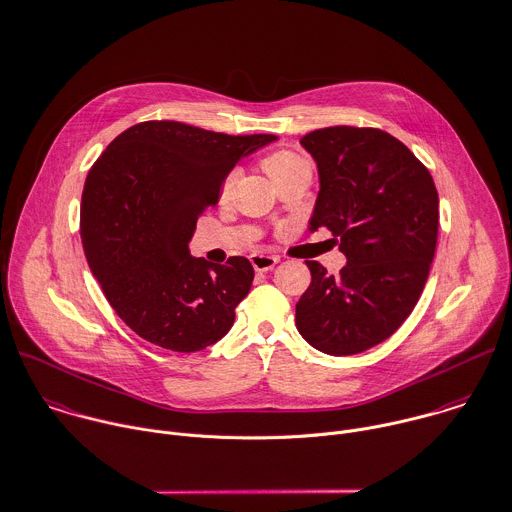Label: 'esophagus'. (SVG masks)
Segmentation results:
<instances>
[{
	"label": "esophagus",
	"instance_id": "esophagus-1",
	"mask_svg": "<svg viewBox=\"0 0 512 512\" xmlns=\"http://www.w3.org/2000/svg\"><path fill=\"white\" fill-rule=\"evenodd\" d=\"M277 263H279V257H275V255H259V253L251 255V265L255 267V271H269Z\"/></svg>",
	"mask_w": 512,
	"mask_h": 512
}]
</instances>
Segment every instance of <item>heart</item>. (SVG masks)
Returning <instances> with one entry per match:
<instances>
[{
    "instance_id": "obj_1",
    "label": "heart",
    "mask_w": 512,
    "mask_h": 512,
    "mask_svg": "<svg viewBox=\"0 0 512 512\" xmlns=\"http://www.w3.org/2000/svg\"><path fill=\"white\" fill-rule=\"evenodd\" d=\"M261 167H263V171L273 179L275 185H277L279 181H283V179L295 175V173H303V171L311 173L309 161H307L303 155H299V153H295V151H289V149H279V151L269 153L267 157H263ZM233 183H235V171H231V173L223 179L221 191H219V193H221V199H225V197L231 193Z\"/></svg>"
}]
</instances>
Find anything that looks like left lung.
<instances>
[{"label":"left lung","instance_id":"left-lung-1","mask_svg":"<svg viewBox=\"0 0 512 512\" xmlns=\"http://www.w3.org/2000/svg\"><path fill=\"white\" fill-rule=\"evenodd\" d=\"M301 145L321 181L311 231L327 227L347 265L327 275L319 261H305L311 285L297 303V329L327 355H357L389 339L425 289L439 235L437 187L405 143L375 127H325Z\"/></svg>","mask_w":512,"mask_h":512}]
</instances>
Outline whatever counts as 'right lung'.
<instances>
[{
    "label": "right lung",
    "instance_id": "add662e5",
    "mask_svg": "<svg viewBox=\"0 0 512 512\" xmlns=\"http://www.w3.org/2000/svg\"><path fill=\"white\" fill-rule=\"evenodd\" d=\"M275 139L143 121L93 163L81 195L83 251L107 301L141 339L195 353L229 333L253 267L245 257L197 259L189 241L235 163Z\"/></svg>",
    "mask_w": 512,
    "mask_h": 512
}]
</instances>
